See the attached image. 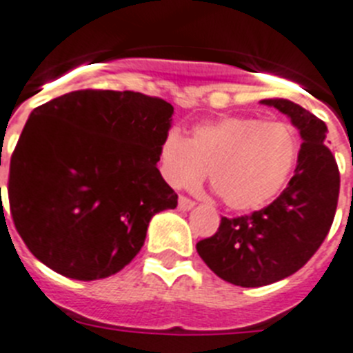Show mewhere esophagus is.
<instances>
[{"label":"esophagus","mask_w":353,"mask_h":353,"mask_svg":"<svg viewBox=\"0 0 353 353\" xmlns=\"http://www.w3.org/2000/svg\"><path fill=\"white\" fill-rule=\"evenodd\" d=\"M194 205H196V203H194L191 198H188V196H180L179 198V209L180 210H191Z\"/></svg>","instance_id":"esophagus-1"}]
</instances>
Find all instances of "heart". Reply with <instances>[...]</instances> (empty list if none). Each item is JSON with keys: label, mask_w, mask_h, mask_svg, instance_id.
<instances>
[{"label": "heart", "mask_w": 353, "mask_h": 353, "mask_svg": "<svg viewBox=\"0 0 353 353\" xmlns=\"http://www.w3.org/2000/svg\"><path fill=\"white\" fill-rule=\"evenodd\" d=\"M300 137L288 123L234 116L194 128L191 139L168 132L159 148L161 173L173 188L210 189L234 210H255L288 185L300 161Z\"/></svg>", "instance_id": "1"}]
</instances>
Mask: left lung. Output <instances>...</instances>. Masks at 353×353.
Returning <instances> with one entry per match:
<instances>
[{
  "mask_svg": "<svg viewBox=\"0 0 353 353\" xmlns=\"http://www.w3.org/2000/svg\"><path fill=\"white\" fill-rule=\"evenodd\" d=\"M291 117L302 135L293 179L275 201L239 218H221L218 232L198 241L203 263L241 288H261L293 275L318 252L332 227L339 170L325 146L327 125L284 98L263 99Z\"/></svg>",
  "mask_w": 353,
  "mask_h": 353,
  "instance_id": "8db88e82",
  "label": "left lung"
}]
</instances>
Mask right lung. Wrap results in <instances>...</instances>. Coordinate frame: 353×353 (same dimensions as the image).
I'll return each mask as SVG.
<instances>
[{
  "label": "right lung",
  "instance_id": "obj_1",
  "mask_svg": "<svg viewBox=\"0 0 353 353\" xmlns=\"http://www.w3.org/2000/svg\"><path fill=\"white\" fill-rule=\"evenodd\" d=\"M171 114L161 98L98 89L33 110L12 153L7 191L16 230L42 264L99 280L139 254L150 219L179 203L157 170Z\"/></svg>",
  "mask_w": 353,
  "mask_h": 353
}]
</instances>
